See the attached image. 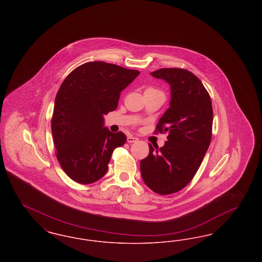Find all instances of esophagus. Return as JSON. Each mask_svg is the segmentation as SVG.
<instances>
[{
    "label": "esophagus",
    "mask_w": 262,
    "mask_h": 262,
    "mask_svg": "<svg viewBox=\"0 0 262 262\" xmlns=\"http://www.w3.org/2000/svg\"><path fill=\"white\" fill-rule=\"evenodd\" d=\"M138 140V138L137 137H133V136H129V137H127V142L128 143H133V142H136Z\"/></svg>",
    "instance_id": "obj_1"
}]
</instances>
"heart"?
I'll list each match as a JSON object with an SVG mask.
<instances>
[{"label":"heart","mask_w":262,"mask_h":262,"mask_svg":"<svg viewBox=\"0 0 262 262\" xmlns=\"http://www.w3.org/2000/svg\"><path fill=\"white\" fill-rule=\"evenodd\" d=\"M148 89H154V88H148Z\"/></svg>","instance_id":"1"}]
</instances>
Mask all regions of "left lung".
Segmentation results:
<instances>
[{
    "mask_svg": "<svg viewBox=\"0 0 262 262\" xmlns=\"http://www.w3.org/2000/svg\"><path fill=\"white\" fill-rule=\"evenodd\" d=\"M151 75L171 86L170 108L155 129L168 133V141L160 148L149 144L140 172L150 189L167 195L183 189L196 174L211 141L213 110L209 93L192 73L165 68Z\"/></svg>",
    "mask_w": 262,
    "mask_h": 262,
    "instance_id": "left-lung-1",
    "label": "left lung"
}]
</instances>
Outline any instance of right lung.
Returning a JSON list of instances; mask_svg holds the SVG:
<instances>
[{
	"label": "right lung",
	"mask_w": 262,
	"mask_h": 262,
	"mask_svg": "<svg viewBox=\"0 0 262 262\" xmlns=\"http://www.w3.org/2000/svg\"><path fill=\"white\" fill-rule=\"evenodd\" d=\"M138 75L118 64L88 62L62 81L51 127L57 159L73 181L88 185L100 180L114 149L125 144V134L104 127L103 116L117 109L121 92Z\"/></svg>",
	"instance_id": "right-lung-1"
}]
</instances>
